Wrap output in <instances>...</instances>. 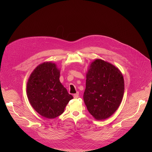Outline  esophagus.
<instances>
[{"mask_svg": "<svg viewBox=\"0 0 152 152\" xmlns=\"http://www.w3.org/2000/svg\"><path fill=\"white\" fill-rule=\"evenodd\" d=\"M73 96H74V98H78L79 97V92H77L76 94H74Z\"/></svg>", "mask_w": 152, "mask_h": 152, "instance_id": "34e87169", "label": "esophagus"}]
</instances>
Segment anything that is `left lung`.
<instances>
[{"mask_svg": "<svg viewBox=\"0 0 152 152\" xmlns=\"http://www.w3.org/2000/svg\"><path fill=\"white\" fill-rule=\"evenodd\" d=\"M124 80L114 65L96 59L87 74L83 98L89 112L96 120L110 116L120 105L124 93Z\"/></svg>", "mask_w": 152, "mask_h": 152, "instance_id": "8db88e82", "label": "left lung"}]
</instances>
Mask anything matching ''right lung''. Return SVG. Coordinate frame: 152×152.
<instances>
[{
    "label": "right lung",
    "mask_w": 152,
    "mask_h": 152,
    "mask_svg": "<svg viewBox=\"0 0 152 152\" xmlns=\"http://www.w3.org/2000/svg\"><path fill=\"white\" fill-rule=\"evenodd\" d=\"M60 70L54 63H44L37 66L30 76L27 94L32 107L48 119L61 115L73 98L60 81Z\"/></svg>",
    "instance_id": "obj_1"
}]
</instances>
